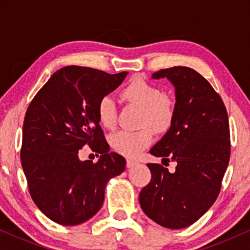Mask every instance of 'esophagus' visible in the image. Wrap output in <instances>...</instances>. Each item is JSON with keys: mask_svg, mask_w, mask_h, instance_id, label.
Returning <instances> with one entry per match:
<instances>
[{"mask_svg": "<svg viewBox=\"0 0 250 250\" xmlns=\"http://www.w3.org/2000/svg\"><path fill=\"white\" fill-rule=\"evenodd\" d=\"M136 161H135V160H133V159H127V168H131V167H134L135 165H136Z\"/></svg>", "mask_w": 250, "mask_h": 250, "instance_id": "34e87169", "label": "esophagus"}]
</instances>
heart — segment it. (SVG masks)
I'll return each instance as SVG.
<instances>
[{"label":"heart","mask_w":250,"mask_h":250,"mask_svg":"<svg viewBox=\"0 0 250 250\" xmlns=\"http://www.w3.org/2000/svg\"><path fill=\"white\" fill-rule=\"evenodd\" d=\"M120 96L129 105L140 109L137 131H119L110 137V146L116 153L136 157L154 141L155 133L165 134L173 125L176 115V101L155 83L134 76L120 91ZM99 123L104 129L116 127V108L113 100L102 97L97 103Z\"/></svg>","instance_id":"b5f03b06"}]
</instances>
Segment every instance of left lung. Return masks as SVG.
<instances>
[{"instance_id":"obj_1","label":"left lung","mask_w":250,"mask_h":250,"mask_svg":"<svg viewBox=\"0 0 250 250\" xmlns=\"http://www.w3.org/2000/svg\"><path fill=\"white\" fill-rule=\"evenodd\" d=\"M162 77L175 87L176 115L150 154L177 165L169 173L148 163L151 180L139 199L149 219L181 229L199 220L219 196L230 157V131L225 103L201 74L179 65L153 74V79Z\"/></svg>"}]
</instances>
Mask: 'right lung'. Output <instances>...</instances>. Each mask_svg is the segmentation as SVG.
Returning <instances> with one entry per match:
<instances>
[{"label":"right lung","instance_id":"right-lung-1","mask_svg":"<svg viewBox=\"0 0 250 250\" xmlns=\"http://www.w3.org/2000/svg\"><path fill=\"white\" fill-rule=\"evenodd\" d=\"M127 74L63 67L27 109L22 168L31 199L59 225L76 226L93 217L102 207L108 181L125 169V157L109 153L96 107ZM85 144L102 154L99 162L79 161L78 150Z\"/></svg>","mask_w":250,"mask_h":250}]
</instances>
